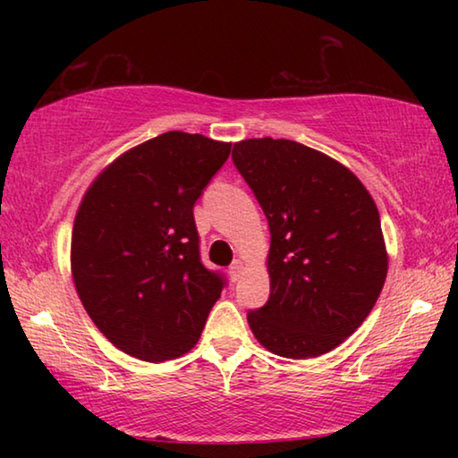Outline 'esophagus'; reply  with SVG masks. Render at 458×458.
<instances>
[{"instance_id": "esophagus-1", "label": "esophagus", "mask_w": 458, "mask_h": 458, "mask_svg": "<svg viewBox=\"0 0 458 458\" xmlns=\"http://www.w3.org/2000/svg\"><path fill=\"white\" fill-rule=\"evenodd\" d=\"M242 273H244V260H234V262H232V267H230V278H232V281H238V278L240 276H242Z\"/></svg>"}]
</instances>
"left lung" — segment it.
<instances>
[{
  "instance_id": "obj_1",
  "label": "left lung",
  "mask_w": 458,
  "mask_h": 458,
  "mask_svg": "<svg viewBox=\"0 0 458 458\" xmlns=\"http://www.w3.org/2000/svg\"><path fill=\"white\" fill-rule=\"evenodd\" d=\"M232 159L270 228V297L248 313L262 347L309 360L366 321L387 275L379 212L358 175L289 139H246Z\"/></svg>"
}]
</instances>
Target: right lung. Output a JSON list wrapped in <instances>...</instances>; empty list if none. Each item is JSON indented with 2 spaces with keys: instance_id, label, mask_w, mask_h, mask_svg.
Masks as SVG:
<instances>
[{
  "instance_id": "obj_1",
  "label": "right lung",
  "mask_w": 458,
  "mask_h": 458,
  "mask_svg": "<svg viewBox=\"0 0 458 458\" xmlns=\"http://www.w3.org/2000/svg\"><path fill=\"white\" fill-rule=\"evenodd\" d=\"M230 147L167 131L119 155L84 191L72 281L92 323L127 355L157 363L198 344L224 281L199 262L193 204Z\"/></svg>"
}]
</instances>
